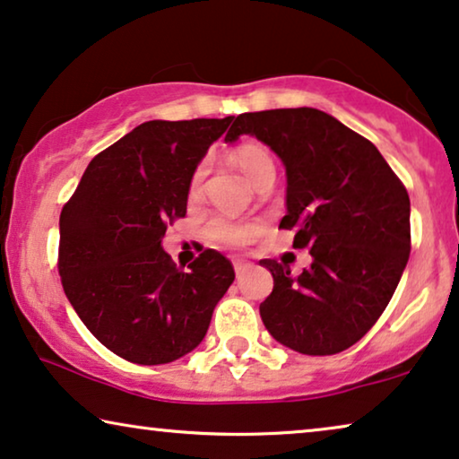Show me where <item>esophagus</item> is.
Wrapping results in <instances>:
<instances>
[{
	"label": "esophagus",
	"mask_w": 459,
	"mask_h": 459,
	"mask_svg": "<svg viewBox=\"0 0 459 459\" xmlns=\"http://www.w3.org/2000/svg\"><path fill=\"white\" fill-rule=\"evenodd\" d=\"M232 266H235L237 276H241L245 270H249L254 264H251L249 260H245V257H237V260H232Z\"/></svg>",
	"instance_id": "34e87169"
}]
</instances>
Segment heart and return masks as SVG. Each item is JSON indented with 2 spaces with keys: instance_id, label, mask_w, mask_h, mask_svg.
Masks as SVG:
<instances>
[{
  "instance_id": "obj_1",
  "label": "heart",
  "mask_w": 459,
  "mask_h": 459,
  "mask_svg": "<svg viewBox=\"0 0 459 459\" xmlns=\"http://www.w3.org/2000/svg\"><path fill=\"white\" fill-rule=\"evenodd\" d=\"M232 164L243 172V177L249 180L251 185L260 186L264 183H274L276 177V164L273 153L260 143H249L238 145L235 152L230 153ZM202 180H204V168H197V172L193 174L189 183V197L197 199L202 193ZM260 222L254 221H229V218H212L205 227V235L210 241L218 245H227V247H238V245L249 243L251 238L260 235Z\"/></svg>"
}]
</instances>
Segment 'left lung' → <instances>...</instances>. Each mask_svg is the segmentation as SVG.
<instances>
[{
    "mask_svg": "<svg viewBox=\"0 0 459 459\" xmlns=\"http://www.w3.org/2000/svg\"><path fill=\"white\" fill-rule=\"evenodd\" d=\"M249 134L281 158L293 247L312 266L262 260L274 279L260 306L268 333L306 356H333L364 337L389 306L410 257V197L370 141L316 108L237 116L227 143Z\"/></svg>",
    "mask_w": 459,
    "mask_h": 459,
    "instance_id": "obj_1",
    "label": "left lung"
}]
</instances>
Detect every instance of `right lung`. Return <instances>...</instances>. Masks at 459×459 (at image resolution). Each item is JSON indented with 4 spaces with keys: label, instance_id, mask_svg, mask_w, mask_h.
Returning a JSON list of instances; mask_svg holds the SVG:
<instances>
[{
    "label": "right lung",
    "instance_id": "right-lung-1",
    "mask_svg": "<svg viewBox=\"0 0 459 459\" xmlns=\"http://www.w3.org/2000/svg\"><path fill=\"white\" fill-rule=\"evenodd\" d=\"M235 116L150 120L89 162L60 216L64 293L93 337L133 364H168L195 350L232 264L205 249L178 270L162 249L186 214L189 183Z\"/></svg>",
    "mask_w": 459,
    "mask_h": 459
}]
</instances>
